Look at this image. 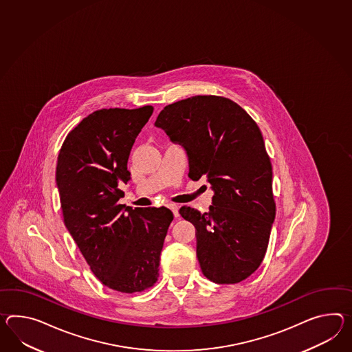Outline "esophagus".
<instances>
[{
    "label": "esophagus",
    "instance_id": "esophagus-1",
    "mask_svg": "<svg viewBox=\"0 0 352 352\" xmlns=\"http://www.w3.org/2000/svg\"><path fill=\"white\" fill-rule=\"evenodd\" d=\"M169 208L172 210L173 214H174L175 217H178V216H179V207H178V205H175V204H170V205H169Z\"/></svg>",
    "mask_w": 352,
    "mask_h": 352
}]
</instances>
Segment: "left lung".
I'll use <instances>...</instances> for the list:
<instances>
[{"label": "left lung", "mask_w": 352, "mask_h": 352, "mask_svg": "<svg viewBox=\"0 0 352 352\" xmlns=\"http://www.w3.org/2000/svg\"><path fill=\"white\" fill-rule=\"evenodd\" d=\"M156 127L187 150L188 177H206L212 206L201 214L180 207L196 228L202 274L214 283H238L261 266L276 214L272 165L261 129L240 105L217 95L169 104Z\"/></svg>", "instance_id": "1"}]
</instances>
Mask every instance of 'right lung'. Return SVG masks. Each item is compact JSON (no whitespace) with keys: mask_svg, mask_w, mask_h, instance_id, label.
<instances>
[{"mask_svg":"<svg viewBox=\"0 0 352 352\" xmlns=\"http://www.w3.org/2000/svg\"><path fill=\"white\" fill-rule=\"evenodd\" d=\"M154 112L109 108L89 114L65 138L56 180L63 221L93 274L124 294L145 292L159 277L172 211L118 204L131 173L129 153Z\"/></svg>","mask_w":352,"mask_h":352,"instance_id":"1","label":"right lung"}]
</instances>
